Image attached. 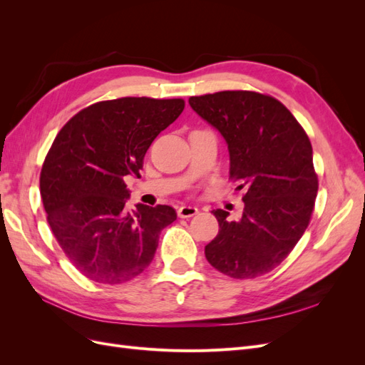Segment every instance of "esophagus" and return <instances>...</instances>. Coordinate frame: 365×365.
Returning a JSON list of instances; mask_svg holds the SVG:
<instances>
[{
  "label": "esophagus",
  "mask_w": 365,
  "mask_h": 365,
  "mask_svg": "<svg viewBox=\"0 0 365 365\" xmlns=\"http://www.w3.org/2000/svg\"><path fill=\"white\" fill-rule=\"evenodd\" d=\"M197 213V208L193 205H181L178 208V216L180 217H192Z\"/></svg>",
  "instance_id": "34e87169"
}]
</instances>
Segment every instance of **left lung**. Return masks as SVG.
<instances>
[{"instance_id":"obj_1","label":"left lung","mask_w":365,"mask_h":365,"mask_svg":"<svg viewBox=\"0 0 365 365\" xmlns=\"http://www.w3.org/2000/svg\"><path fill=\"white\" fill-rule=\"evenodd\" d=\"M189 103L224 137L230 178L236 190H245L239 219L213 210L219 233L205 257L233 279L259 277L288 257L309 225L318 192L311 141L289 109L269 96L220 91Z\"/></svg>"}]
</instances>
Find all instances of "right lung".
I'll use <instances>...</instances> for the list:
<instances>
[{
    "mask_svg": "<svg viewBox=\"0 0 365 365\" xmlns=\"http://www.w3.org/2000/svg\"><path fill=\"white\" fill-rule=\"evenodd\" d=\"M182 98L123 97L77 113L54 138L41 170V197L54 237L74 267L97 283L118 284L145 271L169 205H126V176L140 178L152 141L180 117Z\"/></svg>",
    "mask_w": 365,
    "mask_h": 365,
    "instance_id": "obj_1",
    "label": "right lung"
}]
</instances>
